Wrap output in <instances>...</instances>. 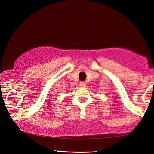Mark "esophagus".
<instances>
[{"instance_id": "esophagus-1", "label": "esophagus", "mask_w": 154, "mask_h": 154, "mask_svg": "<svg viewBox=\"0 0 154 154\" xmlns=\"http://www.w3.org/2000/svg\"><path fill=\"white\" fill-rule=\"evenodd\" d=\"M86 83H85V82H81L80 83V86H83V87H85V86H86Z\"/></svg>"}]
</instances>
